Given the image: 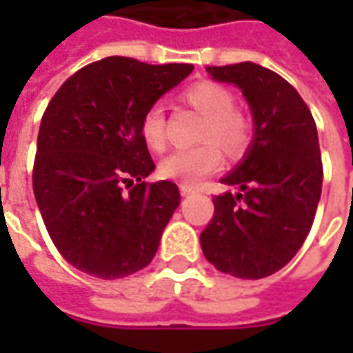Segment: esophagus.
Wrapping results in <instances>:
<instances>
[{
  "label": "esophagus",
  "instance_id": "esophagus-1",
  "mask_svg": "<svg viewBox=\"0 0 353 353\" xmlns=\"http://www.w3.org/2000/svg\"><path fill=\"white\" fill-rule=\"evenodd\" d=\"M192 192H194V188H192V186H186V184H181V194H183V196H190Z\"/></svg>",
  "mask_w": 353,
  "mask_h": 353
}]
</instances>
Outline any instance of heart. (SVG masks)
I'll use <instances>...</instances> for the list:
<instances>
[{"label": "heart", "mask_w": 353, "mask_h": 353, "mask_svg": "<svg viewBox=\"0 0 353 353\" xmlns=\"http://www.w3.org/2000/svg\"><path fill=\"white\" fill-rule=\"evenodd\" d=\"M181 100L204 117L200 139H212L228 155L239 153L250 135L245 117L236 112V100L230 90L216 82H198L181 94ZM139 135L151 151H163L167 143L165 108L153 103L145 110L139 121ZM212 143H202L192 149H179L161 161V174L169 181L194 186L214 170L220 169L222 155Z\"/></svg>", "instance_id": "obj_1"}]
</instances>
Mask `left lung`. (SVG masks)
Here are the masks:
<instances>
[{
	"label": "left lung",
	"mask_w": 353,
	"mask_h": 353,
	"mask_svg": "<svg viewBox=\"0 0 353 353\" xmlns=\"http://www.w3.org/2000/svg\"><path fill=\"white\" fill-rule=\"evenodd\" d=\"M206 72L241 90L253 139L220 179L237 192L214 196V218L200 234L202 253L232 277H269L296 255L316 214L322 192L316 123L299 92L265 66L239 62Z\"/></svg>",
	"instance_id": "1"
}]
</instances>
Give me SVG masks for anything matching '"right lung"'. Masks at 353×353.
<instances>
[{"label":"right lung","mask_w":353,"mask_h":353,"mask_svg":"<svg viewBox=\"0 0 353 353\" xmlns=\"http://www.w3.org/2000/svg\"><path fill=\"white\" fill-rule=\"evenodd\" d=\"M192 70V64L108 57L70 76L47 105L37 137L34 200L52 243L76 269L121 279L155 257L181 194L170 181H143L155 163L139 121ZM125 182L134 185L129 193Z\"/></svg>","instance_id":"obj_1"}]
</instances>
